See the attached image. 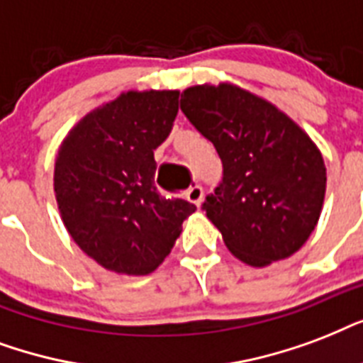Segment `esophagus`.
<instances>
[{
  "instance_id": "esophagus-1",
  "label": "esophagus",
  "mask_w": 363,
  "mask_h": 363,
  "mask_svg": "<svg viewBox=\"0 0 363 363\" xmlns=\"http://www.w3.org/2000/svg\"><path fill=\"white\" fill-rule=\"evenodd\" d=\"M187 201L193 202V204H196V206H201L202 201H204V189H202V185H193V187H189V191H187Z\"/></svg>"
}]
</instances>
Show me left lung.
Here are the masks:
<instances>
[{"label": "left lung", "mask_w": 363, "mask_h": 363, "mask_svg": "<svg viewBox=\"0 0 363 363\" xmlns=\"http://www.w3.org/2000/svg\"><path fill=\"white\" fill-rule=\"evenodd\" d=\"M182 111L223 162L221 184L202 210L231 254L252 267L296 254L318 223L325 195L324 159L307 132L231 83L185 89Z\"/></svg>", "instance_id": "1"}]
</instances>
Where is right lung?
<instances>
[{"instance_id": "1", "label": "right lung", "mask_w": 363, "mask_h": 363, "mask_svg": "<svg viewBox=\"0 0 363 363\" xmlns=\"http://www.w3.org/2000/svg\"><path fill=\"white\" fill-rule=\"evenodd\" d=\"M178 91H128L86 113L62 142L55 195L75 244L108 271L150 274L196 206L157 193L153 151L172 130Z\"/></svg>"}]
</instances>
